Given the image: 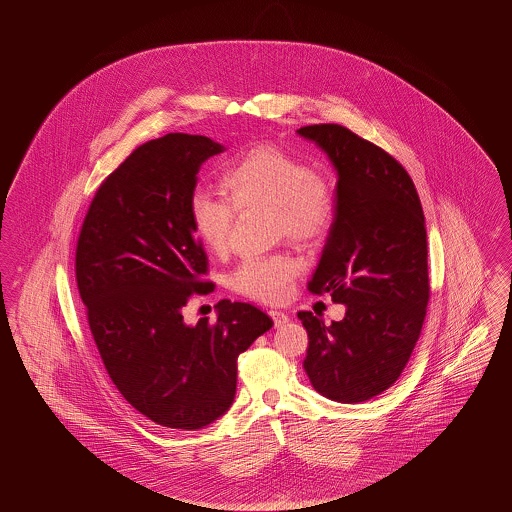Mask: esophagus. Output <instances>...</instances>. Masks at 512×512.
<instances>
[{"mask_svg":"<svg viewBox=\"0 0 512 512\" xmlns=\"http://www.w3.org/2000/svg\"><path fill=\"white\" fill-rule=\"evenodd\" d=\"M268 315L272 318V322H274V326L276 328H280V326H284L290 317H288V313H284V311H278V309H270L268 311Z\"/></svg>","mask_w":512,"mask_h":512,"instance_id":"34e87169","label":"esophagus"}]
</instances>
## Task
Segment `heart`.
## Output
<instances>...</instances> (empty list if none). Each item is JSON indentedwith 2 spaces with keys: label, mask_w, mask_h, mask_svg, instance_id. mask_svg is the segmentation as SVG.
Wrapping results in <instances>:
<instances>
[{
  "label": "heart",
  "mask_w": 512,
  "mask_h": 512,
  "mask_svg": "<svg viewBox=\"0 0 512 512\" xmlns=\"http://www.w3.org/2000/svg\"><path fill=\"white\" fill-rule=\"evenodd\" d=\"M220 192L195 190L190 220L203 247L222 257L228 253L236 211L272 209L274 232L301 247L322 242L336 220V197L328 180L305 161L272 146H257L224 167ZM290 253L247 257L230 274V288L244 297L278 303L290 295L301 272Z\"/></svg>",
  "instance_id": "b5f03b06"
}]
</instances>
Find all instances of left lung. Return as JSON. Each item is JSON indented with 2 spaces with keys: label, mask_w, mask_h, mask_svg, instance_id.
Wrapping results in <instances>:
<instances>
[{
  "label": "left lung",
  "mask_w": 512,
  "mask_h": 512,
  "mask_svg": "<svg viewBox=\"0 0 512 512\" xmlns=\"http://www.w3.org/2000/svg\"><path fill=\"white\" fill-rule=\"evenodd\" d=\"M297 134L338 172L336 220L309 290L345 305L330 326L297 313L309 334L303 368L320 395L361 403L397 382L420 338L430 299L424 213L409 172L382 147L341 124Z\"/></svg>",
  "instance_id": "obj_1"
}]
</instances>
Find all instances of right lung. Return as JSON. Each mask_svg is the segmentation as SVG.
I'll list each match as a JSON object with an SVG mask.
<instances>
[{"mask_svg":"<svg viewBox=\"0 0 512 512\" xmlns=\"http://www.w3.org/2000/svg\"><path fill=\"white\" fill-rule=\"evenodd\" d=\"M222 151L180 132L134 149L101 182L76 244V284L109 378L138 413L176 430L230 409L240 353L272 328L255 305L228 299L215 322L182 317L190 295L213 288L190 197Z\"/></svg>","mask_w":512,"mask_h":512,"instance_id":"right-lung-1","label":"right lung"}]
</instances>
